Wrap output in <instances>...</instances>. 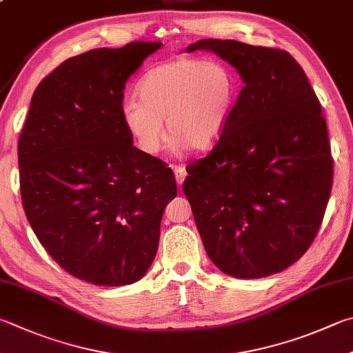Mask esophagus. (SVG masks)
<instances>
[{
	"label": "esophagus",
	"mask_w": 353,
	"mask_h": 353,
	"mask_svg": "<svg viewBox=\"0 0 353 353\" xmlns=\"http://www.w3.org/2000/svg\"><path fill=\"white\" fill-rule=\"evenodd\" d=\"M172 170H174V174H176V182L179 185H182L185 177H187V170H185V166L182 165H172Z\"/></svg>",
	"instance_id": "1"
}]
</instances>
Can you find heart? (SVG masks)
<instances>
[{
	"label": "heart",
	"instance_id": "1",
	"mask_svg": "<svg viewBox=\"0 0 353 353\" xmlns=\"http://www.w3.org/2000/svg\"><path fill=\"white\" fill-rule=\"evenodd\" d=\"M120 119L137 148L157 154L166 132L176 146L205 151L221 139L234 106L236 79L222 61L181 57L146 70Z\"/></svg>",
	"mask_w": 353,
	"mask_h": 353
}]
</instances>
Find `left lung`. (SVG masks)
<instances>
[{"label":"left lung","instance_id":"obj_1","mask_svg":"<svg viewBox=\"0 0 353 353\" xmlns=\"http://www.w3.org/2000/svg\"><path fill=\"white\" fill-rule=\"evenodd\" d=\"M238 69L243 88L208 156L187 166L183 193L210 259L234 278H265L303 256L321 227L333 159L321 103L285 50L199 40Z\"/></svg>","mask_w":353,"mask_h":353}]
</instances>
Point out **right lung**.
<instances>
[{
	"mask_svg": "<svg viewBox=\"0 0 353 353\" xmlns=\"http://www.w3.org/2000/svg\"><path fill=\"white\" fill-rule=\"evenodd\" d=\"M159 41L92 49L63 61L32 95L18 140L26 217L63 270L94 285L143 278L156 258L174 172L132 145L123 89Z\"/></svg>",
	"mask_w": 353,
	"mask_h": 353,
	"instance_id": "add662e5",
	"label": "right lung"
}]
</instances>
